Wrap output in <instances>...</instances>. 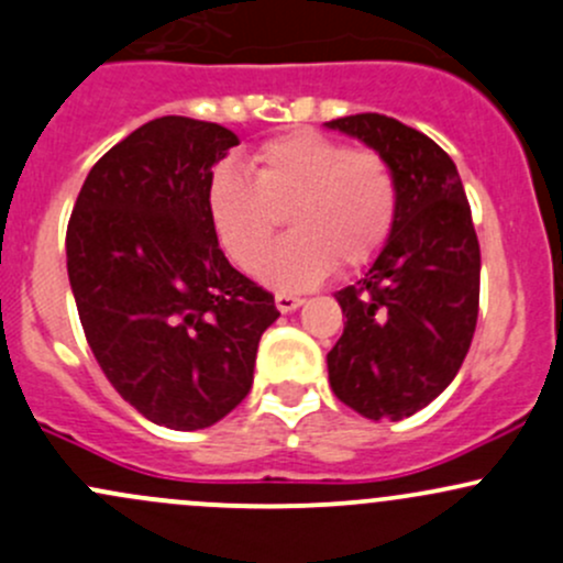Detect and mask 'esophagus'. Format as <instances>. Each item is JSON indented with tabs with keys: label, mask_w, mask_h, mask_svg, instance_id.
I'll return each mask as SVG.
<instances>
[{
	"label": "esophagus",
	"mask_w": 563,
	"mask_h": 563,
	"mask_svg": "<svg viewBox=\"0 0 563 563\" xmlns=\"http://www.w3.org/2000/svg\"><path fill=\"white\" fill-rule=\"evenodd\" d=\"M301 297H294V294H277L275 297V305H277V310L280 312H294L297 310V307H301Z\"/></svg>",
	"instance_id": "obj_1"
}]
</instances>
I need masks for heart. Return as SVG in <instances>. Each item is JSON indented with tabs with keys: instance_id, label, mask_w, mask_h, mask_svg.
Wrapping results in <instances>:
<instances>
[{
	"instance_id": "obj_1",
	"label": "heart",
	"mask_w": 563,
	"mask_h": 563,
	"mask_svg": "<svg viewBox=\"0 0 563 563\" xmlns=\"http://www.w3.org/2000/svg\"><path fill=\"white\" fill-rule=\"evenodd\" d=\"M253 177L221 164L207 177L205 205L218 242L242 269H253L282 225L297 235L267 254L258 277L283 291L316 286L334 269H361L386 247L399 191L386 158L351 151L327 134L299 132L266 140L251 156Z\"/></svg>"
}]
</instances>
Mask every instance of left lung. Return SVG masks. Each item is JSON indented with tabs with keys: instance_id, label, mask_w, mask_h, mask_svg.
Listing matches in <instances>:
<instances>
[{
	"instance_id": "8db88e82",
	"label": "left lung",
	"mask_w": 563,
	"mask_h": 563,
	"mask_svg": "<svg viewBox=\"0 0 563 563\" xmlns=\"http://www.w3.org/2000/svg\"><path fill=\"white\" fill-rule=\"evenodd\" d=\"M386 158L399 191L394 232L361 280L334 297L345 331L329 383L369 421H401L453 383L477 327L481 242L453 158L418 129L377 112L336 118Z\"/></svg>"
}]
</instances>
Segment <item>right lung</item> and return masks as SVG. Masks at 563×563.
<instances>
[{
    "label": "right lung",
    "mask_w": 563,
    "mask_h": 563,
    "mask_svg": "<svg viewBox=\"0 0 563 563\" xmlns=\"http://www.w3.org/2000/svg\"><path fill=\"white\" fill-rule=\"evenodd\" d=\"M234 145L218 123L147 121L93 164L67 227L69 286L104 377L177 431L245 399L258 340L280 316L229 264L207 216V177Z\"/></svg>",
    "instance_id": "add662e5"
}]
</instances>
